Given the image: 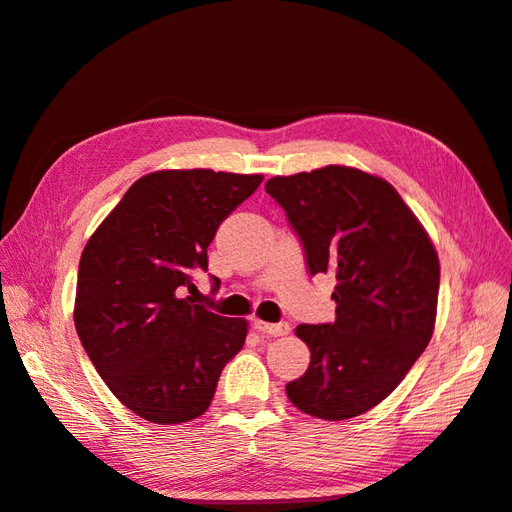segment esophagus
Instances as JSON below:
<instances>
[{
	"mask_svg": "<svg viewBox=\"0 0 512 512\" xmlns=\"http://www.w3.org/2000/svg\"><path fill=\"white\" fill-rule=\"evenodd\" d=\"M254 327L260 331V333H267V336H287L289 333V325L287 322H276V325H269V322H263V320H256Z\"/></svg>",
	"mask_w": 512,
	"mask_h": 512,
	"instance_id": "obj_1",
	"label": "esophagus"
}]
</instances>
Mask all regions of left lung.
Wrapping results in <instances>:
<instances>
[{
    "instance_id": "1",
    "label": "left lung",
    "mask_w": 512,
    "mask_h": 512,
    "mask_svg": "<svg viewBox=\"0 0 512 512\" xmlns=\"http://www.w3.org/2000/svg\"><path fill=\"white\" fill-rule=\"evenodd\" d=\"M265 192L298 234L309 274L336 278V320L296 329L311 360L287 398L320 420L367 413L433 336L440 260L431 238L391 183L356 168L274 176Z\"/></svg>"
}]
</instances>
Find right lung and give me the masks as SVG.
I'll return each mask as SVG.
<instances>
[{"label":"right lung","instance_id":"obj_1","mask_svg":"<svg viewBox=\"0 0 512 512\" xmlns=\"http://www.w3.org/2000/svg\"><path fill=\"white\" fill-rule=\"evenodd\" d=\"M260 174L161 170L134 183L79 260L75 327L97 373L132 413L181 424L212 404L247 322L194 305L216 229ZM216 280V278H214Z\"/></svg>","mask_w":512,"mask_h":512}]
</instances>
